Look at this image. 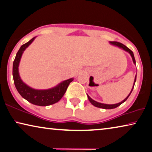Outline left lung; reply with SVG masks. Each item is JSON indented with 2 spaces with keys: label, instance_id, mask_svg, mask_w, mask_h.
<instances>
[{
  "label": "left lung",
  "instance_id": "obj_1",
  "mask_svg": "<svg viewBox=\"0 0 152 152\" xmlns=\"http://www.w3.org/2000/svg\"><path fill=\"white\" fill-rule=\"evenodd\" d=\"M110 43L113 45H115V46H117L119 47L120 48H122L123 50H126L127 52H128L130 54L131 56H132V60H133V62H134V63L135 64L136 63V61H135V58H134V54H133L132 51L130 49H129L128 47H126L125 45H124L123 44H121V43H119V42H110ZM136 80H137V75H136L135 76V79H134V85H133V87L132 90H131V91L130 93V94L128 95V96H127V98H126L125 99H124L123 101L119 103H117V104H102V103H99V102H98L95 101L94 100V99H92L91 98H90V97L89 96V95H87V97H88V99H89V100L90 101V102L93 105L96 106V107H98V108H104V109H112V108H117V106H119L122 103H124V102L126 101V99L128 98V97L130 96V95L131 93H132L133 89H134V84H135V82H136Z\"/></svg>",
  "mask_w": 152,
  "mask_h": 152
}]
</instances>
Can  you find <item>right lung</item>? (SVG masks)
Returning <instances> with one entry per match:
<instances>
[{"instance_id":"right-lung-1","label":"right lung","mask_w":152,"mask_h":152,"mask_svg":"<svg viewBox=\"0 0 152 152\" xmlns=\"http://www.w3.org/2000/svg\"><path fill=\"white\" fill-rule=\"evenodd\" d=\"M35 37L31 39L29 42L22 45L18 51L13 63V77L15 88L22 98L26 99L31 104L37 106H46L56 103L62 98L63 95L68 87L69 83L72 82L74 78L63 81L56 87L46 90H37L27 86L22 82L18 73V66L21 58L22 54L27 47L30 45Z\"/></svg>"}]
</instances>
